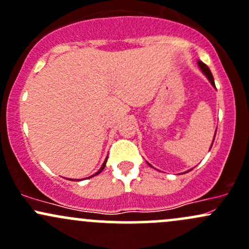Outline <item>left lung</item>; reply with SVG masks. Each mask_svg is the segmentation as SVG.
Segmentation results:
<instances>
[{
  "label": "left lung",
  "instance_id": "1",
  "mask_svg": "<svg viewBox=\"0 0 249 249\" xmlns=\"http://www.w3.org/2000/svg\"><path fill=\"white\" fill-rule=\"evenodd\" d=\"M198 65L200 68V70H202L203 73L205 74V76L208 77V79H209L211 84H213V87H215V82H213V73H211V71L209 70V68H208L207 65H205L203 61H198Z\"/></svg>",
  "mask_w": 249,
  "mask_h": 249
}]
</instances>
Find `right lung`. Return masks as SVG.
I'll use <instances>...</instances> for the list:
<instances>
[{"mask_svg":"<svg viewBox=\"0 0 249 249\" xmlns=\"http://www.w3.org/2000/svg\"><path fill=\"white\" fill-rule=\"evenodd\" d=\"M107 159H108V158H107ZM107 159H106V161H104V162H103L102 167H101V168H100V171H98V172H97V173H96V175H98V173H101V172H102V171H103V168H104V167H106V162H107ZM96 175H95V176H96ZM91 177H93V176H91Z\"/></svg>","mask_w":249,"mask_h":249,"instance_id":"obj_1","label":"right lung"}]
</instances>
